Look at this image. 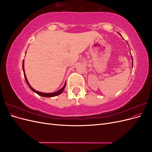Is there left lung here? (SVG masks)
Here are the masks:
<instances>
[{"label":"left lung","mask_w":152,"mask_h":152,"mask_svg":"<svg viewBox=\"0 0 152 152\" xmlns=\"http://www.w3.org/2000/svg\"><path fill=\"white\" fill-rule=\"evenodd\" d=\"M130 53H131V51H130ZM132 65H133V62H132Z\"/></svg>","instance_id":"obj_1"}]
</instances>
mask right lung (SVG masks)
<instances>
[{
	"label": "right lung",
	"instance_id": "add662e5",
	"mask_svg": "<svg viewBox=\"0 0 152 152\" xmlns=\"http://www.w3.org/2000/svg\"><path fill=\"white\" fill-rule=\"evenodd\" d=\"M23 73H24V76H25V80L26 82V84H28V87H30V88L31 89V90L33 91L34 93H37V94H39V96H43V97H48V98H49V97H54V96H58L59 94H60L61 93H62V92L64 91V89H65V86H66V82L65 85L63 86V87H62L61 89H59V91H56V92H54V93H42V92H39V91H37L35 90L34 89L32 88V87H31V86L29 84L28 82V80H27L26 79V75H25V69H24V60L23 61Z\"/></svg>",
	"mask_w": 152,
	"mask_h": 152
}]
</instances>
